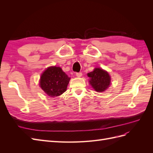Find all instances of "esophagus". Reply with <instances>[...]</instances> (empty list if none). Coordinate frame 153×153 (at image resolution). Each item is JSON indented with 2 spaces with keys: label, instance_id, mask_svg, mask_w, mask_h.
Wrapping results in <instances>:
<instances>
[{
  "label": "esophagus",
  "instance_id": "34e87169",
  "mask_svg": "<svg viewBox=\"0 0 153 153\" xmlns=\"http://www.w3.org/2000/svg\"><path fill=\"white\" fill-rule=\"evenodd\" d=\"M76 76H78V77H81L82 76V73H76Z\"/></svg>",
  "mask_w": 153,
  "mask_h": 153
}]
</instances>
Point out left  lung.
Masks as SVG:
<instances>
[{
    "label": "left lung",
    "instance_id": "obj_1",
    "mask_svg": "<svg viewBox=\"0 0 153 153\" xmlns=\"http://www.w3.org/2000/svg\"><path fill=\"white\" fill-rule=\"evenodd\" d=\"M90 78L89 83L93 89L98 92H103L110 85L111 78L108 73L100 68H96L94 71L87 73Z\"/></svg>",
    "mask_w": 153,
    "mask_h": 153
}]
</instances>
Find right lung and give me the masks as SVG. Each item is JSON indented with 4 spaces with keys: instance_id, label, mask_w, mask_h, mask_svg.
<instances>
[{
    "instance_id": "right-lung-1",
    "label": "right lung",
    "mask_w": 153,
    "mask_h": 153,
    "mask_svg": "<svg viewBox=\"0 0 153 153\" xmlns=\"http://www.w3.org/2000/svg\"><path fill=\"white\" fill-rule=\"evenodd\" d=\"M69 80L70 78L61 68L50 66L41 74L39 85L48 96L55 97L66 91Z\"/></svg>"
}]
</instances>
